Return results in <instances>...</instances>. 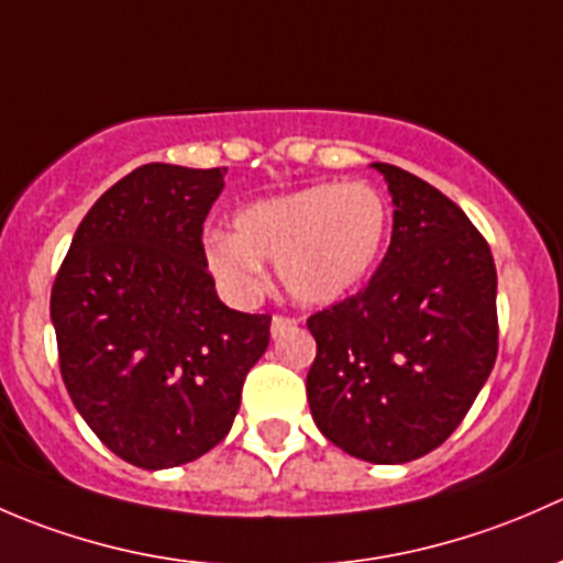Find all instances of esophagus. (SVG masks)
Segmentation results:
<instances>
[{
  "label": "esophagus",
  "mask_w": 563,
  "mask_h": 563,
  "mask_svg": "<svg viewBox=\"0 0 563 563\" xmlns=\"http://www.w3.org/2000/svg\"><path fill=\"white\" fill-rule=\"evenodd\" d=\"M297 327V318H288V316H272V338H280L286 329Z\"/></svg>",
  "instance_id": "obj_1"
}]
</instances>
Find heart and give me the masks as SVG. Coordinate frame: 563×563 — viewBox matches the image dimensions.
<instances>
[{
    "mask_svg": "<svg viewBox=\"0 0 563 563\" xmlns=\"http://www.w3.org/2000/svg\"><path fill=\"white\" fill-rule=\"evenodd\" d=\"M389 240V203L367 181H323L258 198L234 214V234L203 240V266L236 302L266 286L261 261L302 305H332L362 286Z\"/></svg>",
    "mask_w": 563,
    "mask_h": 563,
    "instance_id": "heart-1",
    "label": "heart"
}]
</instances>
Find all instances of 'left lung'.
Returning a JSON list of instances; mask_svg holds the SVG:
<instances>
[{"mask_svg": "<svg viewBox=\"0 0 563 563\" xmlns=\"http://www.w3.org/2000/svg\"><path fill=\"white\" fill-rule=\"evenodd\" d=\"M387 179L391 242L365 288L308 318V402L323 435L367 463H408L444 444L498 354L496 264L455 201L419 176Z\"/></svg>", "mask_w": 563, "mask_h": 563, "instance_id": "obj_1", "label": "left lung"}]
</instances>
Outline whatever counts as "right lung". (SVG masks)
Masks as SVG:
<instances>
[{
	"label": "right lung",
	"mask_w": 563,
	"mask_h": 563,
	"mask_svg": "<svg viewBox=\"0 0 563 563\" xmlns=\"http://www.w3.org/2000/svg\"><path fill=\"white\" fill-rule=\"evenodd\" d=\"M225 168L150 163L108 187L51 288L59 371L100 441L146 471L229 435L272 316L225 308L203 266V220Z\"/></svg>",
	"instance_id": "1"
}]
</instances>
